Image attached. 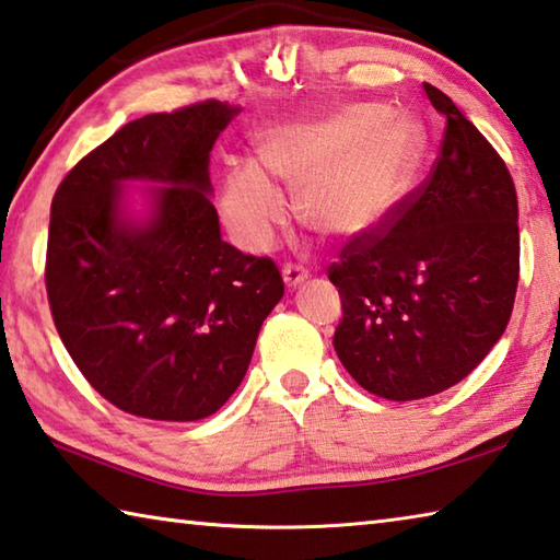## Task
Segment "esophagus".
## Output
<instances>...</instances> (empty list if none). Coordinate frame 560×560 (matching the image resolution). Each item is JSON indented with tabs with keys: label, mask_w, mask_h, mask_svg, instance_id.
Returning a JSON list of instances; mask_svg holds the SVG:
<instances>
[{
	"label": "esophagus",
	"mask_w": 560,
	"mask_h": 560,
	"mask_svg": "<svg viewBox=\"0 0 560 560\" xmlns=\"http://www.w3.org/2000/svg\"><path fill=\"white\" fill-rule=\"evenodd\" d=\"M282 278H285L288 288H298L310 278V272L298 262H285V268H282Z\"/></svg>",
	"instance_id": "1"
}]
</instances>
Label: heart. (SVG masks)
Returning a JSON list of instances; mask_svg holds the SVG:
<instances>
[{"mask_svg": "<svg viewBox=\"0 0 560 560\" xmlns=\"http://www.w3.org/2000/svg\"><path fill=\"white\" fill-rule=\"evenodd\" d=\"M418 154V125L369 103L282 125L260 142L265 170L300 189L302 221L329 238L384 223L408 191ZM221 213L243 245L265 248L285 219V199L258 164L241 162L225 176Z\"/></svg>", "mask_w": 560, "mask_h": 560, "instance_id": "heart-1", "label": "heart"}]
</instances>
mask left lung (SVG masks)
<instances>
[{
	"label": "left lung",
	"instance_id": "8db88e82",
	"mask_svg": "<svg viewBox=\"0 0 560 560\" xmlns=\"http://www.w3.org/2000/svg\"><path fill=\"white\" fill-rule=\"evenodd\" d=\"M445 117L433 170L329 265L335 349L369 394L416 400L455 386L504 335L518 285L514 179L487 137L425 83Z\"/></svg>",
	"mask_w": 560,
	"mask_h": 560
}]
</instances>
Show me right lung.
<instances>
[{
	"mask_svg": "<svg viewBox=\"0 0 560 560\" xmlns=\"http://www.w3.org/2000/svg\"><path fill=\"white\" fill-rule=\"evenodd\" d=\"M238 107L203 101L127 122L58 184L46 245L54 325L88 384L125 413L186 423L219 410L285 295L270 258L221 241L209 152ZM166 180L144 226L119 184Z\"/></svg>",
	"mask_w": 560,
	"mask_h": 560,
	"instance_id": "add662e5",
	"label": "right lung"
}]
</instances>
